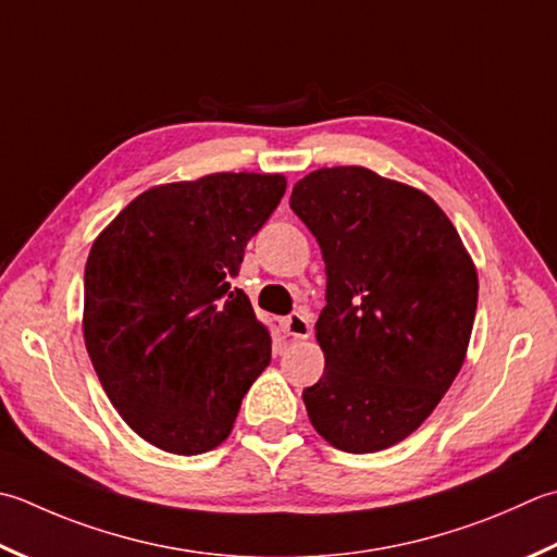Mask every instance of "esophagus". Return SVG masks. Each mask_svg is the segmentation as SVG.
<instances>
[{
  "mask_svg": "<svg viewBox=\"0 0 557 557\" xmlns=\"http://www.w3.org/2000/svg\"><path fill=\"white\" fill-rule=\"evenodd\" d=\"M285 329L292 337H309L311 335V313L309 311H292L285 319Z\"/></svg>",
  "mask_w": 557,
  "mask_h": 557,
  "instance_id": "obj_1",
  "label": "esophagus"
}]
</instances>
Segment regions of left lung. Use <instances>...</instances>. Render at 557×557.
Returning <instances> with one entry per match:
<instances>
[{
  "label": "left lung",
  "mask_w": 557,
  "mask_h": 557,
  "mask_svg": "<svg viewBox=\"0 0 557 557\" xmlns=\"http://www.w3.org/2000/svg\"><path fill=\"white\" fill-rule=\"evenodd\" d=\"M289 207L325 263L319 384L304 388L325 442L372 454L416 432L454 384L471 341L478 275L440 205L362 166L309 173Z\"/></svg>",
  "instance_id": "obj_1"
}]
</instances>
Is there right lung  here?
<instances>
[{"mask_svg":"<svg viewBox=\"0 0 557 557\" xmlns=\"http://www.w3.org/2000/svg\"><path fill=\"white\" fill-rule=\"evenodd\" d=\"M285 188L277 173L157 185L96 238L86 350L113 408L163 451L220 446L270 364V333L232 280Z\"/></svg>","mask_w":557,"mask_h":557,"instance_id":"add662e5","label":"right lung"}]
</instances>
